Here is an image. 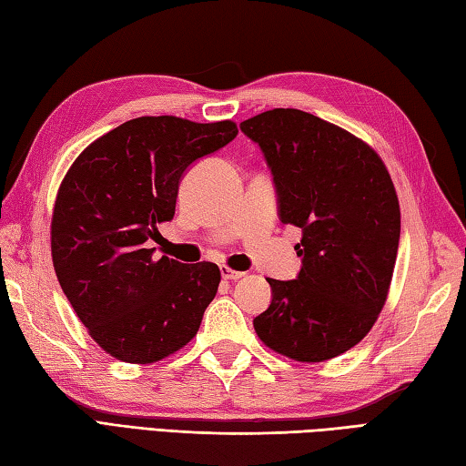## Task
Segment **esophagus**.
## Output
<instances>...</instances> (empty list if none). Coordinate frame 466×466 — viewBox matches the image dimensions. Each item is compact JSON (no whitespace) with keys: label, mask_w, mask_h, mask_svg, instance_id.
I'll return each instance as SVG.
<instances>
[{"label":"esophagus","mask_w":466,"mask_h":466,"mask_svg":"<svg viewBox=\"0 0 466 466\" xmlns=\"http://www.w3.org/2000/svg\"><path fill=\"white\" fill-rule=\"evenodd\" d=\"M242 277H244V272L232 270L230 267H222V279H226V280H238Z\"/></svg>","instance_id":"34e87169"}]
</instances>
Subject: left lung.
Here are the masks:
<instances>
[{
	"label": "left lung",
	"instance_id": "1",
	"mask_svg": "<svg viewBox=\"0 0 466 466\" xmlns=\"http://www.w3.org/2000/svg\"><path fill=\"white\" fill-rule=\"evenodd\" d=\"M240 129L272 171L280 222L303 230L299 277L267 279L272 300L254 329L289 360L337 358L386 305L400 242L396 187L368 143L311 113L272 108Z\"/></svg>",
	"mask_w": 466,
	"mask_h": 466
}]
</instances>
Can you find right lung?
I'll use <instances>...</instances> for the list:
<instances>
[{
    "label": "right lung",
    "mask_w": 466,
    "mask_h": 466,
    "mask_svg": "<svg viewBox=\"0 0 466 466\" xmlns=\"http://www.w3.org/2000/svg\"><path fill=\"white\" fill-rule=\"evenodd\" d=\"M238 135L232 121L137 116L98 137L54 202V270L88 335L113 358L155 363L194 339L220 285L214 262L153 258L176 214L179 179Z\"/></svg>",
    "instance_id": "obj_1"
}]
</instances>
